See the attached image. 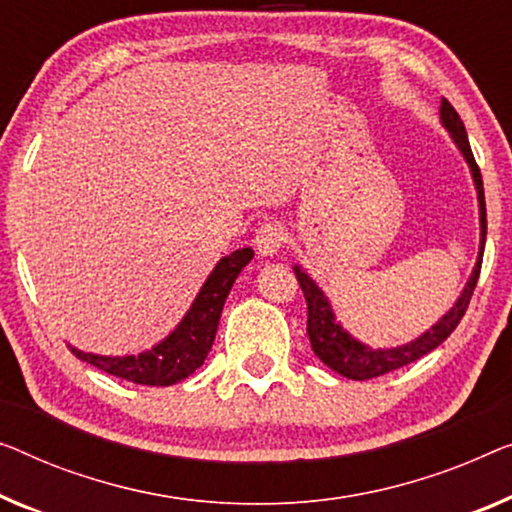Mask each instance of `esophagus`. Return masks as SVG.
<instances>
[{"label":"esophagus","mask_w":512,"mask_h":512,"mask_svg":"<svg viewBox=\"0 0 512 512\" xmlns=\"http://www.w3.org/2000/svg\"><path fill=\"white\" fill-rule=\"evenodd\" d=\"M255 248L259 255H273L278 253L282 248V243H285V230L278 223H264L259 225V230L255 232Z\"/></svg>","instance_id":"obj_1"}]
</instances>
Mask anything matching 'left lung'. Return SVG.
Instances as JSON below:
<instances>
[{"instance_id":"1","label":"left lung","mask_w":512,"mask_h":512,"mask_svg":"<svg viewBox=\"0 0 512 512\" xmlns=\"http://www.w3.org/2000/svg\"><path fill=\"white\" fill-rule=\"evenodd\" d=\"M441 121H444V126L451 131L453 140L457 142V147L467 158V163L471 167V172H474V181H476V190H478V202H480V255H478V262H476V269H474V276L469 278L467 287H464V292L457 303L451 308V312L441 319L437 326H432L430 331L421 338L411 342V345H404L398 349H368L363 347L361 342H356L354 338H349V335L340 329L338 324H335L333 319V312L329 308V303H326L324 294L319 292V287L312 282L305 273L296 266L294 273H296V280H299V285L303 289V296H305V303H308V335H310V347L312 352L319 356V361L324 365H329L331 370L338 372L342 377H349V379H372V377H381L386 375V372H393L402 368V365L407 363H414L418 358L425 356L427 352H432V349H437L441 342H444L448 335H451L457 324H460V319L464 317V312L469 308V301L471 296H474V289H476V282L480 276V264H483V250H485V236H487V211H485V193H483V177H480V167L476 163L474 154H471V147H469V137L467 131H464V124L460 119V114L455 112V108L448 101L441 103Z\"/></svg>"}]
</instances>
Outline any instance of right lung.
<instances>
[{
	"instance_id": "add662e5",
	"label": "right lung",
	"mask_w": 512,
	"mask_h": 512,
	"mask_svg": "<svg viewBox=\"0 0 512 512\" xmlns=\"http://www.w3.org/2000/svg\"><path fill=\"white\" fill-rule=\"evenodd\" d=\"M253 255V248H241L234 250L232 255L220 259L209 280L204 282L202 292L197 294L193 308L188 310L186 317H183L179 329L174 331L170 338L160 342L158 347L151 349V352L124 358L85 354L80 352V349H71V352L78 356L80 361H87L89 365H94V368L108 372L112 377L133 381V384H177V381L193 375L211 352L227 294H230L236 276H239L243 266L253 259Z\"/></svg>"
}]
</instances>
